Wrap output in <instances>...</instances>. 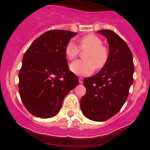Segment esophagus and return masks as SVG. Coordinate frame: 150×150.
<instances>
[{
  "label": "esophagus",
  "mask_w": 150,
  "mask_h": 150,
  "mask_svg": "<svg viewBox=\"0 0 150 150\" xmlns=\"http://www.w3.org/2000/svg\"><path fill=\"white\" fill-rule=\"evenodd\" d=\"M79 82L80 84H82V83H83V77H79Z\"/></svg>",
  "instance_id": "esophagus-1"
}]
</instances>
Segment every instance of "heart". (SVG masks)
<instances>
[{
    "label": "heart",
    "mask_w": 150,
    "mask_h": 150,
    "mask_svg": "<svg viewBox=\"0 0 150 150\" xmlns=\"http://www.w3.org/2000/svg\"><path fill=\"white\" fill-rule=\"evenodd\" d=\"M79 47L82 50H87L84 55L86 60H77L71 64L70 68L73 73L79 76H88L97 69H101L107 64L109 52L103 46L102 40L95 34H88L79 40ZM67 59L73 60L79 53V46L74 41H69L64 49Z\"/></svg>",
    "instance_id": "heart-1"
}]
</instances>
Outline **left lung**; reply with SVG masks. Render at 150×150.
<instances>
[{"label":"left lung","mask_w":150,"mask_h":150,"mask_svg":"<svg viewBox=\"0 0 150 150\" xmlns=\"http://www.w3.org/2000/svg\"><path fill=\"white\" fill-rule=\"evenodd\" d=\"M98 33L107 38L109 58L96 75L83 79L86 93L82 97L80 108L86 117L103 122L116 115L128 96L133 83L134 66L127 43L111 30Z\"/></svg>","instance_id":"left-lung-1"}]
</instances>
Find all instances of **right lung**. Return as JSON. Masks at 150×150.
I'll return each mask as SVG.
<instances>
[{
	"instance_id": "1",
	"label": "right lung",
	"mask_w": 150,
	"mask_h": 150,
	"mask_svg": "<svg viewBox=\"0 0 150 150\" xmlns=\"http://www.w3.org/2000/svg\"><path fill=\"white\" fill-rule=\"evenodd\" d=\"M77 33L51 30L31 43L23 56L18 74V91L24 106L37 117L59 112L64 97L79 85L69 70L64 49Z\"/></svg>"
}]
</instances>
